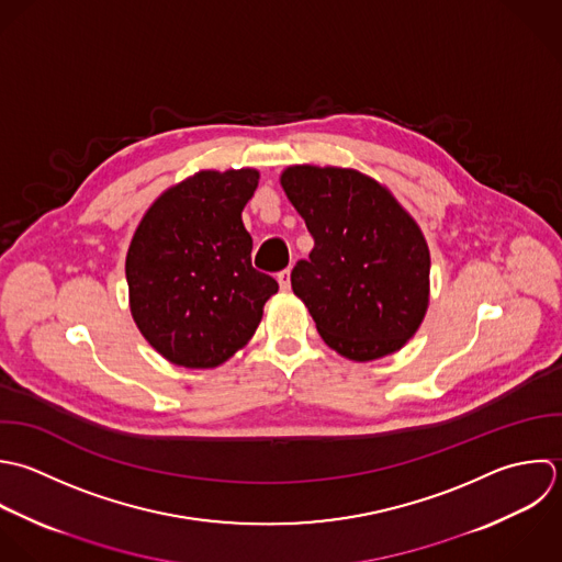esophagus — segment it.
<instances>
[{
  "label": "esophagus",
  "instance_id": "1",
  "mask_svg": "<svg viewBox=\"0 0 562 562\" xmlns=\"http://www.w3.org/2000/svg\"><path fill=\"white\" fill-rule=\"evenodd\" d=\"M278 284H280V291H284V293L291 289V271L289 269L278 273Z\"/></svg>",
  "mask_w": 562,
  "mask_h": 562
}]
</instances>
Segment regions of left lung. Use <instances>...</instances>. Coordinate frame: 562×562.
Here are the masks:
<instances>
[{"label": "left lung", "mask_w": 562, "mask_h": 562, "mask_svg": "<svg viewBox=\"0 0 562 562\" xmlns=\"http://www.w3.org/2000/svg\"><path fill=\"white\" fill-rule=\"evenodd\" d=\"M280 183L315 240L291 286L322 339L350 361L398 352L429 306L431 258L418 223L355 168L289 166Z\"/></svg>", "instance_id": "8db88e82"}]
</instances>
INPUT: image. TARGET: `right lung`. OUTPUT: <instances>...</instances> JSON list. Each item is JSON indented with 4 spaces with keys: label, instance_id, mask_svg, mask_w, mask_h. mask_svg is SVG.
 I'll list each match as a JSON object with an SVG mask.
<instances>
[{
    "label": "right lung",
    "instance_id": "obj_1",
    "mask_svg": "<svg viewBox=\"0 0 562 562\" xmlns=\"http://www.w3.org/2000/svg\"><path fill=\"white\" fill-rule=\"evenodd\" d=\"M256 168L199 170L161 192L128 251V306L144 339L170 363L207 370L249 344L278 282L251 267L243 207Z\"/></svg>",
    "mask_w": 562,
    "mask_h": 562
}]
</instances>
